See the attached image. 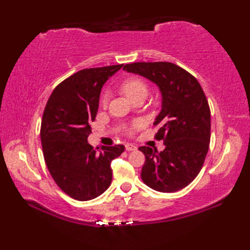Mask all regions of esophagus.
<instances>
[{"mask_svg": "<svg viewBox=\"0 0 250 250\" xmlns=\"http://www.w3.org/2000/svg\"><path fill=\"white\" fill-rule=\"evenodd\" d=\"M125 150L126 151H133V150H136V147L134 145H132V144H126L125 145Z\"/></svg>", "mask_w": 250, "mask_h": 250, "instance_id": "obj_1", "label": "esophagus"}]
</instances>
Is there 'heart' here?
Returning <instances> with one entry per match:
<instances>
[{
    "label": "heart",
    "mask_w": 250,
    "mask_h": 250,
    "mask_svg": "<svg viewBox=\"0 0 250 250\" xmlns=\"http://www.w3.org/2000/svg\"><path fill=\"white\" fill-rule=\"evenodd\" d=\"M121 91L124 92L126 98L131 101L134 100L136 97L142 94H147V86L146 83L140 78H129L121 84ZM108 100V93H104L102 98L103 104H106Z\"/></svg>",
    "instance_id": "heart-1"
}]
</instances>
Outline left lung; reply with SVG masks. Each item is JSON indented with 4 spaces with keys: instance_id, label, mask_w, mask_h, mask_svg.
Wrapping results in <instances>:
<instances>
[{
    "instance_id": "obj_1",
    "label": "left lung",
    "mask_w": 250,
    "mask_h": 250,
    "mask_svg": "<svg viewBox=\"0 0 250 250\" xmlns=\"http://www.w3.org/2000/svg\"><path fill=\"white\" fill-rule=\"evenodd\" d=\"M128 73L147 78L161 92V111L153 125L157 140H163L161 152L150 147L139 149L145 155L141 177L159 192H175L198 176L210 140V110L196 78L171 62H136L125 64Z\"/></svg>"
}]
</instances>
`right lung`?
I'll return each instance as SVG.
<instances>
[{
    "instance_id": "right-lung-1",
    "label": "right lung",
    "mask_w": 250,
    "mask_h": 250,
    "mask_svg": "<svg viewBox=\"0 0 250 250\" xmlns=\"http://www.w3.org/2000/svg\"><path fill=\"white\" fill-rule=\"evenodd\" d=\"M122 65L75 73L58 84L44 110L41 140L46 166L61 190L77 201L92 200L107 190L110 163L125 150L124 145L93 148L88 143L101 90Z\"/></svg>"
}]
</instances>
